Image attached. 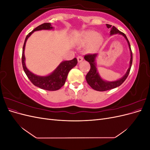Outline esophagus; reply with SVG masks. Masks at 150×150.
I'll list each match as a JSON object with an SVG mask.
<instances>
[{"label":"esophagus","instance_id":"esophagus-1","mask_svg":"<svg viewBox=\"0 0 150 150\" xmlns=\"http://www.w3.org/2000/svg\"><path fill=\"white\" fill-rule=\"evenodd\" d=\"M77 59H78V61L79 62H82L83 60V57L82 56H78V57H77Z\"/></svg>","mask_w":150,"mask_h":150}]
</instances>
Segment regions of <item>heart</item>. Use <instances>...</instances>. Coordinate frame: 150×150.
Here are the masks:
<instances>
[{"mask_svg": "<svg viewBox=\"0 0 150 150\" xmlns=\"http://www.w3.org/2000/svg\"><path fill=\"white\" fill-rule=\"evenodd\" d=\"M81 39L85 43L93 42L94 45L100 44L102 42L103 38L101 35L98 34L96 32L93 30L85 31L81 35Z\"/></svg>", "mask_w": 150, "mask_h": 150, "instance_id": "obj_1", "label": "heart"}]
</instances>
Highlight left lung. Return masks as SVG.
Here are the masks:
<instances>
[{"instance_id": "8db88e82", "label": "left lung", "mask_w": 150, "mask_h": 150, "mask_svg": "<svg viewBox=\"0 0 150 150\" xmlns=\"http://www.w3.org/2000/svg\"><path fill=\"white\" fill-rule=\"evenodd\" d=\"M106 26L108 28L111 29L110 35L120 34L122 35H123L125 38L126 39V40H127V42L128 44L129 48L130 50V53H131V59H130V63H129L130 64L128 71L126 72V73L122 78L115 81H111V82H110V81H106L103 80L101 78L100 76H99L97 71V68L96 67V62H95V60H96V57H97L98 54H88L85 55L84 59L86 61H87L88 62H89L90 66H91L90 70L86 76V81H87L88 84L93 89L98 91H104L110 90V89L118 87V86L121 85L124 83V81L126 80L127 77L128 76V74L129 73V71L131 67V65H132V62H133L132 51H131L129 42L128 38H127V37L126 36V35L120 31L117 28H116L115 26L111 27L112 25L110 24H106Z\"/></svg>"}]
</instances>
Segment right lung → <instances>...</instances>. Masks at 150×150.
I'll return each instance as SVG.
<instances>
[{
    "label": "right lung",
    "instance_id": "1",
    "mask_svg": "<svg viewBox=\"0 0 150 150\" xmlns=\"http://www.w3.org/2000/svg\"><path fill=\"white\" fill-rule=\"evenodd\" d=\"M53 28L51 23H44L38 26L37 28L29 33L25 39L22 55V67H23L25 74L31 81V83L37 87L47 91H56L59 89L65 84L69 71L78 64V60L76 57L71 61H62L51 74L46 76H37L28 69L25 64L24 56V50L27 40L34 31L40 30H51Z\"/></svg>",
    "mask_w": 150,
    "mask_h": 150
}]
</instances>
